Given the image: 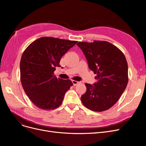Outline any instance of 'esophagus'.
Segmentation results:
<instances>
[{
    "label": "esophagus",
    "mask_w": 146,
    "mask_h": 146,
    "mask_svg": "<svg viewBox=\"0 0 146 146\" xmlns=\"http://www.w3.org/2000/svg\"><path fill=\"white\" fill-rule=\"evenodd\" d=\"M72 83H73V85H74V86H76L77 85H78V84L79 83L78 82L76 81V80H72Z\"/></svg>",
    "instance_id": "obj_1"
}]
</instances>
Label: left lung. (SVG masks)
Listing matches in <instances>:
<instances>
[{
  "mask_svg": "<svg viewBox=\"0 0 146 146\" xmlns=\"http://www.w3.org/2000/svg\"><path fill=\"white\" fill-rule=\"evenodd\" d=\"M90 69L98 82L85 83L86 91L81 97L82 104L94 111H104L115 104L125 91L129 82L128 64L122 52L105 41L78 42Z\"/></svg>",
  "mask_w": 146,
  "mask_h": 146,
  "instance_id": "obj_1",
  "label": "left lung"
}]
</instances>
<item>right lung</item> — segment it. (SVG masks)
<instances>
[{
	"instance_id": "right-lung-1",
	"label": "right lung",
	"mask_w": 146,
	"mask_h": 146,
	"mask_svg": "<svg viewBox=\"0 0 146 146\" xmlns=\"http://www.w3.org/2000/svg\"><path fill=\"white\" fill-rule=\"evenodd\" d=\"M77 42L53 37H41L25 48L20 61L21 82L28 98L38 108L51 110L60 107L73 85L69 79L57 78L55 67Z\"/></svg>"
}]
</instances>
